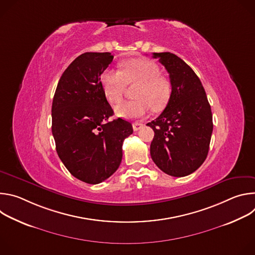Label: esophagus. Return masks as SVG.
<instances>
[{
  "instance_id": "obj_1",
  "label": "esophagus",
  "mask_w": 255,
  "mask_h": 255,
  "mask_svg": "<svg viewBox=\"0 0 255 255\" xmlns=\"http://www.w3.org/2000/svg\"><path fill=\"white\" fill-rule=\"evenodd\" d=\"M143 126H144V125H143L142 123L135 122V123H133V130H134V131H138V130L141 129Z\"/></svg>"
}]
</instances>
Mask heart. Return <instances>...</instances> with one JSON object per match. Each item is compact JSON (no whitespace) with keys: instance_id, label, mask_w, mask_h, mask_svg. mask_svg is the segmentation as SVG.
<instances>
[{"instance_id":"b5f03b06","label":"heart","mask_w":255,"mask_h":255,"mask_svg":"<svg viewBox=\"0 0 255 255\" xmlns=\"http://www.w3.org/2000/svg\"><path fill=\"white\" fill-rule=\"evenodd\" d=\"M156 63L146 58H133L121 63L120 70L106 69L101 76V86L110 103H117L126 85L137 84L133 91L134 100L123 101L115 106L117 116L125 119L141 118L149 108L157 112L167 105L171 96L170 81L159 75Z\"/></svg>"}]
</instances>
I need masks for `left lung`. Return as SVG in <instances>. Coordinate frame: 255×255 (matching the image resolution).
Here are the masks:
<instances>
[{
    "instance_id": "1",
    "label": "left lung",
    "mask_w": 255,
    "mask_h": 255,
    "mask_svg": "<svg viewBox=\"0 0 255 255\" xmlns=\"http://www.w3.org/2000/svg\"><path fill=\"white\" fill-rule=\"evenodd\" d=\"M169 74L171 96L163 112L147 123L154 131L150 155L171 176H186L205 161L213 132L211 106L195 71L170 52L153 53Z\"/></svg>"
}]
</instances>
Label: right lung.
Instances as JSON below:
<instances>
[{
	"mask_svg": "<svg viewBox=\"0 0 255 255\" xmlns=\"http://www.w3.org/2000/svg\"><path fill=\"white\" fill-rule=\"evenodd\" d=\"M110 52H86L62 74L52 101V135L67 170L87 184L110 177L122 160V144L133 133L130 122L114 115L101 75L113 60Z\"/></svg>",
	"mask_w": 255,
	"mask_h": 255,
	"instance_id": "1",
	"label": "right lung"
}]
</instances>
